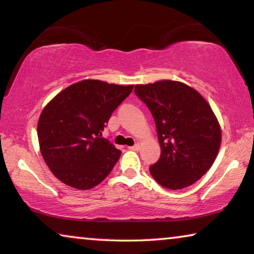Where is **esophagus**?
I'll return each mask as SVG.
<instances>
[{
  "label": "esophagus",
  "mask_w": 254,
  "mask_h": 254,
  "mask_svg": "<svg viewBox=\"0 0 254 254\" xmlns=\"http://www.w3.org/2000/svg\"><path fill=\"white\" fill-rule=\"evenodd\" d=\"M128 150H133V151H137V150H140V144L136 143L134 145H132V147H127Z\"/></svg>",
  "instance_id": "34e87169"
}]
</instances>
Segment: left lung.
<instances>
[{"mask_svg":"<svg viewBox=\"0 0 254 254\" xmlns=\"http://www.w3.org/2000/svg\"><path fill=\"white\" fill-rule=\"evenodd\" d=\"M135 95L151 112L161 154L149 167L162 187L190 186L209 170L221 145V127L208 103L179 81L135 85Z\"/></svg>","mask_w":254,"mask_h":254,"instance_id":"8db88e82","label":"left lung"}]
</instances>
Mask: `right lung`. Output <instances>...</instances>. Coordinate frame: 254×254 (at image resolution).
<instances>
[{"label": "right lung", "instance_id": "obj_1", "mask_svg": "<svg viewBox=\"0 0 254 254\" xmlns=\"http://www.w3.org/2000/svg\"><path fill=\"white\" fill-rule=\"evenodd\" d=\"M132 89L133 85L81 80L60 92L41 112L40 151L64 184L87 190L109 176L121 151L102 137V131Z\"/></svg>", "mask_w": 254, "mask_h": 254}]
</instances>
